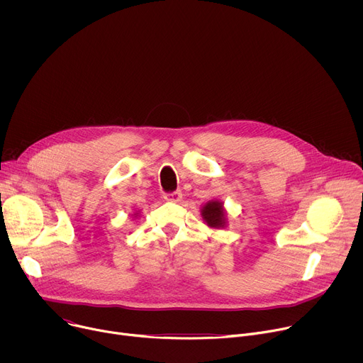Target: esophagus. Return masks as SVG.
Here are the masks:
<instances>
[{
  "label": "esophagus",
  "instance_id": "34e87169",
  "mask_svg": "<svg viewBox=\"0 0 363 363\" xmlns=\"http://www.w3.org/2000/svg\"><path fill=\"white\" fill-rule=\"evenodd\" d=\"M164 198H165L167 201H169V202H179V201L182 199V192H181V189H177V191H174V192L165 194Z\"/></svg>",
  "mask_w": 363,
  "mask_h": 363
}]
</instances>
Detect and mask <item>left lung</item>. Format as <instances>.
Instances as JSON below:
<instances>
[{
    "instance_id": "obj_1",
    "label": "left lung",
    "mask_w": 363,
    "mask_h": 363,
    "mask_svg": "<svg viewBox=\"0 0 363 363\" xmlns=\"http://www.w3.org/2000/svg\"><path fill=\"white\" fill-rule=\"evenodd\" d=\"M201 217L211 228H224L227 224L225 210L221 201L206 202L201 210Z\"/></svg>"
}]
</instances>
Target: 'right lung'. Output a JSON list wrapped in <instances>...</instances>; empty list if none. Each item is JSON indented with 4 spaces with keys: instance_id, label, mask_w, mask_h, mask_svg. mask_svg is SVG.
Segmentation results:
<instances>
[{
    "instance_id": "add662e5",
    "label": "right lung",
    "mask_w": 363,
    "mask_h": 363,
    "mask_svg": "<svg viewBox=\"0 0 363 363\" xmlns=\"http://www.w3.org/2000/svg\"><path fill=\"white\" fill-rule=\"evenodd\" d=\"M135 216H138V213H136V214H135Z\"/></svg>"
}]
</instances>
